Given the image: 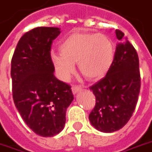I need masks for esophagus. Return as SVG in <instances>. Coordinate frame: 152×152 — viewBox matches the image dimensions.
Wrapping results in <instances>:
<instances>
[{
    "instance_id": "obj_1",
    "label": "esophagus",
    "mask_w": 152,
    "mask_h": 152,
    "mask_svg": "<svg viewBox=\"0 0 152 152\" xmlns=\"http://www.w3.org/2000/svg\"><path fill=\"white\" fill-rule=\"evenodd\" d=\"M82 90V88L80 86H72V91L73 94H76V93H78L79 91Z\"/></svg>"
}]
</instances>
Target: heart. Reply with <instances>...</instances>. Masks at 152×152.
Wrapping results in <instances>:
<instances>
[{"mask_svg":"<svg viewBox=\"0 0 152 152\" xmlns=\"http://www.w3.org/2000/svg\"><path fill=\"white\" fill-rule=\"evenodd\" d=\"M58 50L60 53L51 54V60L62 80L74 72L76 62L87 79H100L109 71L114 58L112 41L102 34L73 33L61 40Z\"/></svg>","mask_w":152,"mask_h":152,"instance_id":"obj_1","label":"heart"}]
</instances>
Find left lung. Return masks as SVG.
Here are the masks:
<instances>
[{
  "instance_id": "obj_1",
  "label": "left lung",
  "mask_w": 152,
  "mask_h": 152,
  "mask_svg": "<svg viewBox=\"0 0 152 152\" xmlns=\"http://www.w3.org/2000/svg\"><path fill=\"white\" fill-rule=\"evenodd\" d=\"M117 44L112 66L104 78L90 88L95 95V106L89 115L91 125L102 132L118 131L128 123L138 99L141 78L137 51L116 31Z\"/></svg>"
}]
</instances>
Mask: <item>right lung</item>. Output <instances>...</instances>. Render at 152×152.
<instances>
[{"label":"right lung","instance_id":"obj_1","mask_svg":"<svg viewBox=\"0 0 152 152\" xmlns=\"http://www.w3.org/2000/svg\"><path fill=\"white\" fill-rule=\"evenodd\" d=\"M57 27H38L19 40L11 60L13 99L24 123L36 134L53 137L62 131L72 104L71 86L54 76L51 46Z\"/></svg>","mask_w":152,"mask_h":152}]
</instances>
